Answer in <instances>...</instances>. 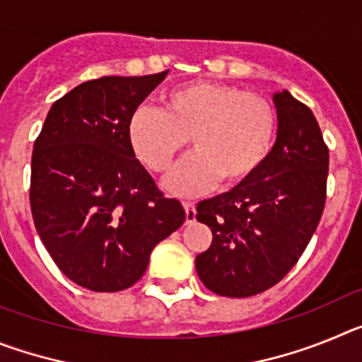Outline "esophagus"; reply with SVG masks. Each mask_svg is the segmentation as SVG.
Returning a JSON list of instances; mask_svg holds the SVG:
<instances>
[{"label":"esophagus","instance_id":"1","mask_svg":"<svg viewBox=\"0 0 362 362\" xmlns=\"http://www.w3.org/2000/svg\"><path fill=\"white\" fill-rule=\"evenodd\" d=\"M185 214H187V223H194L196 221V204L185 203Z\"/></svg>","mask_w":362,"mask_h":362}]
</instances>
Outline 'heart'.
<instances>
[{
	"label": "heart",
	"instance_id": "obj_1",
	"mask_svg": "<svg viewBox=\"0 0 362 362\" xmlns=\"http://www.w3.org/2000/svg\"><path fill=\"white\" fill-rule=\"evenodd\" d=\"M163 112L134 110L129 141L156 174L172 170L187 150L194 156L168 181L177 196H197L221 183L232 188L257 172L276 136V110L267 98L225 83L190 81L166 92Z\"/></svg>",
	"mask_w": 362,
	"mask_h": 362
}]
</instances>
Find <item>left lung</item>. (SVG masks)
I'll use <instances>...</instances> for the list:
<instances>
[{"label":"left lung","instance_id":"8db88e82","mask_svg":"<svg viewBox=\"0 0 362 362\" xmlns=\"http://www.w3.org/2000/svg\"><path fill=\"white\" fill-rule=\"evenodd\" d=\"M277 139L245 183L197 204L212 245L196 257L210 292L250 297L279 283L299 261L321 221L328 146L317 119L288 90L276 92Z\"/></svg>","mask_w":362,"mask_h":362}]
</instances>
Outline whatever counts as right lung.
Listing matches in <instances>:
<instances>
[{
	"instance_id": "add662e5",
	"label": "right lung",
	"mask_w": 362,
	"mask_h": 362,
	"mask_svg": "<svg viewBox=\"0 0 362 362\" xmlns=\"http://www.w3.org/2000/svg\"><path fill=\"white\" fill-rule=\"evenodd\" d=\"M166 74L81 83L50 107L34 143V225L57 268L92 292L137 283L153 246L187 217L129 141L130 116Z\"/></svg>"
}]
</instances>
